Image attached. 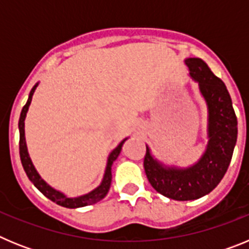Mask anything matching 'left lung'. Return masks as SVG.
Returning <instances> with one entry per match:
<instances>
[{"mask_svg":"<svg viewBox=\"0 0 249 249\" xmlns=\"http://www.w3.org/2000/svg\"><path fill=\"white\" fill-rule=\"evenodd\" d=\"M184 63L207 105L206 149L195 164L178 167L162 163L146 146L143 162L151 186L175 201L198 199L214 190L227 172L238 133L232 100L223 81L214 76L203 59L186 58Z\"/></svg>","mask_w":249,"mask_h":249,"instance_id":"1","label":"left lung"}]
</instances>
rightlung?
Returning <instances> with one entry per match:
<instances>
[{"instance_id":"1","label":"right lung","mask_w":249,"mask_h":249,"mask_svg":"<svg viewBox=\"0 0 249 249\" xmlns=\"http://www.w3.org/2000/svg\"><path fill=\"white\" fill-rule=\"evenodd\" d=\"M37 86L38 83L32 87L30 94H28V100L26 102V105L23 106V108L21 111V116H19L18 121V129H19V157H21L22 166H23V169H25L26 175H27L28 179H30L32 183L35 184L37 190L42 193L43 196H46L48 199H51L54 203L59 204V206L66 207V208H80V207L89 206V204L97 203L101 199H103L106 197V195L108 193L109 187H111V181H112V172H111V167L113 164V162L117 160L118 155L121 153V149H122L123 143L127 138L121 142L113 151L108 155V158H107V164H106L105 169V175H103L102 182L100 183V186L96 187L93 191L91 192L86 193V195L78 196V197H68L65 193H62L61 191L54 190L53 187H51L45 179H42V177L39 176V173L37 172V169L35 168L32 160H31L30 155H28L27 151V144H26V137H25V120H26V114H27L28 107L31 105V101H32V96H34L35 91H36Z\"/></svg>"}]
</instances>
